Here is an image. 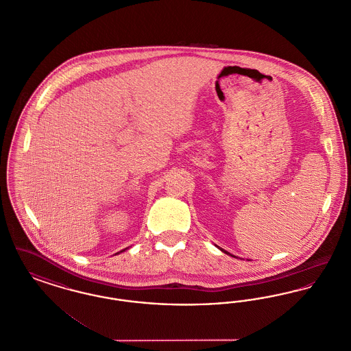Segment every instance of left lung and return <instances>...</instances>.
Wrapping results in <instances>:
<instances>
[{"label":"left lung","instance_id":"obj_1","mask_svg":"<svg viewBox=\"0 0 351 351\" xmlns=\"http://www.w3.org/2000/svg\"><path fill=\"white\" fill-rule=\"evenodd\" d=\"M223 252H226V251H223ZM226 254H228V252H226Z\"/></svg>","mask_w":351,"mask_h":351}]
</instances>
